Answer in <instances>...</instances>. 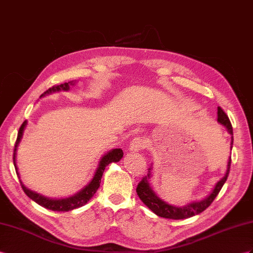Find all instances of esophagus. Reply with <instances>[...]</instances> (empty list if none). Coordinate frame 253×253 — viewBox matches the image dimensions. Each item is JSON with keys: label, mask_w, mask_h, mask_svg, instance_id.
Wrapping results in <instances>:
<instances>
[{"label": "esophagus", "mask_w": 253, "mask_h": 253, "mask_svg": "<svg viewBox=\"0 0 253 253\" xmlns=\"http://www.w3.org/2000/svg\"><path fill=\"white\" fill-rule=\"evenodd\" d=\"M144 147H145V142L140 137H137L131 141L130 146H129V150H130L131 152H140L143 150Z\"/></svg>", "instance_id": "obj_1"}]
</instances>
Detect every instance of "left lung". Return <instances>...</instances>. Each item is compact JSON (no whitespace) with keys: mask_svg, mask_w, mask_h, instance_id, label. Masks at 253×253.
<instances>
[{"mask_svg":"<svg viewBox=\"0 0 253 253\" xmlns=\"http://www.w3.org/2000/svg\"><path fill=\"white\" fill-rule=\"evenodd\" d=\"M217 115H218V119H217L218 123H220V124L228 129L229 133L232 135L231 137V150H232V147H233V129H232L231 122L228 118V115L224 113L223 110L220 107H218ZM230 166H231V157L229 158L228 168H226V172L224 174V176L215 185V187H213V189L211 190V192L209 194V196H207L203 200L194 201V202H191L185 206L177 207V206L170 205L169 203L165 202L164 200H161L157 196V194L155 193V191L153 190L152 186L150 184L153 167H151L150 169H148L147 176L142 178V180L139 183V185L137 187V193L142 202H143L148 207V209H150L153 212L156 213V215L159 217L168 218V219H175V220L190 218L192 216L199 215L200 212L204 211L207 207H209L212 203V201L215 200V198L218 196L219 191L221 190L222 186L226 182V178H228L229 172H230Z\"/></svg>","mask_w":253,"mask_h":253,"instance_id":"obj_1","label":"left lung"}]
</instances>
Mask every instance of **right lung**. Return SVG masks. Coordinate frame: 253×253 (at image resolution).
<instances>
[{"mask_svg": "<svg viewBox=\"0 0 253 253\" xmlns=\"http://www.w3.org/2000/svg\"><path fill=\"white\" fill-rule=\"evenodd\" d=\"M69 84H75L74 81H70L68 83H64V84H60V85H54L52 87L48 88L46 92H44L41 97L44 96V95H48L51 94L53 92H59V90H68L69 89ZM28 122L24 121L22 123V125L19 129L18 131V137H17V141H16V144H15V150H14V166H15V169H16V173L18 177L20 178L19 176V172H18V167L16 164V155H17V148L19 143H20V141L22 139V135H23V131H24V128L27 126ZM123 151L121 148H113L110 152H108L107 154L103 155L101 157L100 161H99V165L98 168L96 169V172L94 174V176L92 178V180L86 185L84 186V188H82L79 192H77L74 196H71L69 198L66 199H49L42 196V194L37 193L32 191L30 189H28L27 187L23 185V183L20 180L21 183V187L24 191V193L27 194V196L36 202L37 204H40L41 206L44 207V209H48L51 211H73L75 209H78V207H81L84 204H86L88 201L93 198L94 194L96 193L97 189L99 188L100 186V182H101V177H102V174L105 172L106 167L111 164V163H118L122 158H123Z\"/></svg>", "mask_w": 253, "mask_h": 253, "instance_id": "right-lung-1", "label": "right lung"}]
</instances>
